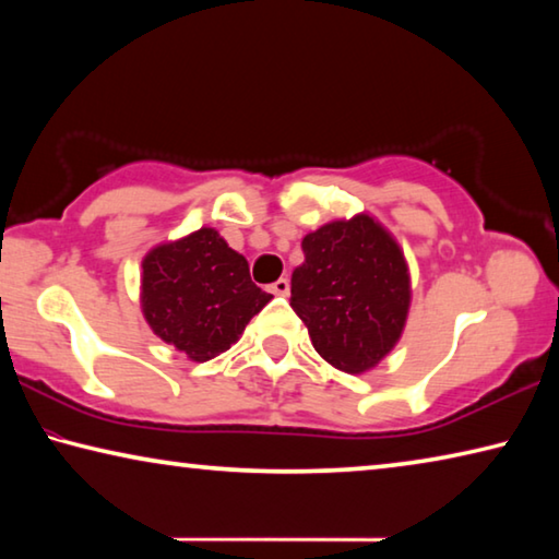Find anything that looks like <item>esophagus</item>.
I'll list each match as a JSON object with an SVG mask.
<instances>
[{
    "label": "esophagus",
    "instance_id": "esophagus-1",
    "mask_svg": "<svg viewBox=\"0 0 559 559\" xmlns=\"http://www.w3.org/2000/svg\"><path fill=\"white\" fill-rule=\"evenodd\" d=\"M271 290L276 293V296H288V290H290L288 278H278L276 283H271Z\"/></svg>",
    "mask_w": 559,
    "mask_h": 559
}]
</instances>
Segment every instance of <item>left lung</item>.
<instances>
[{"mask_svg":"<svg viewBox=\"0 0 559 559\" xmlns=\"http://www.w3.org/2000/svg\"><path fill=\"white\" fill-rule=\"evenodd\" d=\"M306 261L293 271L290 308L318 355L347 374L380 365L409 313V269L392 234L357 214L302 239Z\"/></svg>","mask_w":559,"mask_h":559,"instance_id":"1","label":"left lung"}]
</instances>
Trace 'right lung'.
Instances as JSON below:
<instances>
[{
  "mask_svg": "<svg viewBox=\"0 0 559 559\" xmlns=\"http://www.w3.org/2000/svg\"><path fill=\"white\" fill-rule=\"evenodd\" d=\"M273 296L219 231L204 229L155 246L143 259V316L153 333L194 362L229 349Z\"/></svg>",
  "mask_w": 559,
  "mask_h": 559,
  "instance_id": "obj_1",
  "label": "right lung"
}]
</instances>
